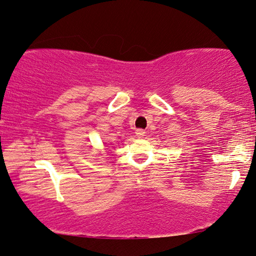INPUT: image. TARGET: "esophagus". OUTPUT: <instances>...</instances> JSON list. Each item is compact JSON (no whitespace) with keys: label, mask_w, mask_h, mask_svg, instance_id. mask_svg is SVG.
Instances as JSON below:
<instances>
[{"label":"esophagus","mask_w":256,"mask_h":256,"mask_svg":"<svg viewBox=\"0 0 256 256\" xmlns=\"http://www.w3.org/2000/svg\"><path fill=\"white\" fill-rule=\"evenodd\" d=\"M136 138H144V131L141 128H138L136 131Z\"/></svg>","instance_id":"obj_1"}]
</instances>
